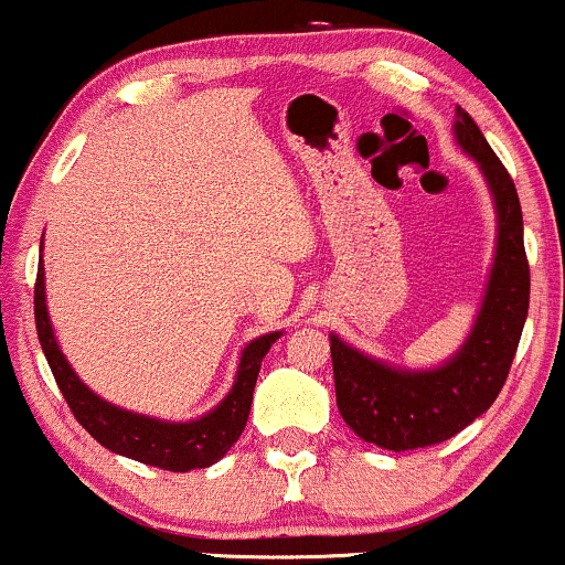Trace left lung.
<instances>
[{
	"mask_svg": "<svg viewBox=\"0 0 565 565\" xmlns=\"http://www.w3.org/2000/svg\"><path fill=\"white\" fill-rule=\"evenodd\" d=\"M457 140L481 164L497 201L499 238L489 289L470 340L436 372H398L332 337L337 406L359 438L391 451L444 444L497 401L529 316V257L523 212L510 172L470 114L459 111Z\"/></svg>",
	"mask_w": 565,
	"mask_h": 565,
	"instance_id": "left-lung-1",
	"label": "left lung"
}]
</instances>
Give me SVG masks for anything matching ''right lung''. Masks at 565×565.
Returning <instances> with one entry per match:
<instances>
[{
  "label": "right lung",
  "mask_w": 565,
  "mask_h": 565,
  "mask_svg": "<svg viewBox=\"0 0 565 565\" xmlns=\"http://www.w3.org/2000/svg\"><path fill=\"white\" fill-rule=\"evenodd\" d=\"M34 316L44 359L53 369V377L68 408L74 412L76 423L106 449L121 454V457L138 459V462L151 465V468L172 472L210 468L236 444L246 419H249L252 393H255L257 374H260V361L268 353V348L278 340V332H274L246 345L236 385H233L228 398L215 412L196 419V423L172 425L142 417V414L125 412V408H116L82 385L74 369L68 366V361L57 350L53 327H50L47 305H44L42 265H39L34 284Z\"/></svg>",
  "instance_id": "1"
}]
</instances>
